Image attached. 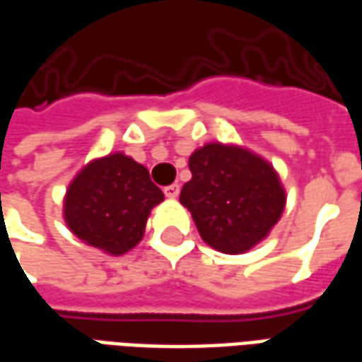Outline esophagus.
<instances>
[{"label": "esophagus", "mask_w": 362, "mask_h": 362, "mask_svg": "<svg viewBox=\"0 0 362 362\" xmlns=\"http://www.w3.org/2000/svg\"><path fill=\"white\" fill-rule=\"evenodd\" d=\"M178 194H180V186H178V184H170V186H166L165 188V196L170 197V199L178 197Z\"/></svg>", "instance_id": "1"}]
</instances>
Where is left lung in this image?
Returning <instances> with one entry per match:
<instances>
[{
    "mask_svg": "<svg viewBox=\"0 0 362 362\" xmlns=\"http://www.w3.org/2000/svg\"><path fill=\"white\" fill-rule=\"evenodd\" d=\"M188 165L192 180L182 188L180 204L211 248L243 254L277 225L287 194L266 158L238 145L207 143Z\"/></svg>",
    "mask_w": 362,
    "mask_h": 362,
    "instance_id": "1",
    "label": "left lung"
}]
</instances>
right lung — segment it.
I'll return each instance as SVG.
<instances>
[{
  "mask_svg": "<svg viewBox=\"0 0 362 362\" xmlns=\"http://www.w3.org/2000/svg\"><path fill=\"white\" fill-rule=\"evenodd\" d=\"M165 199L149 170L124 153L95 158L64 197V219L79 240L110 256L141 243L151 209Z\"/></svg>",
  "mask_w": 362,
  "mask_h": 362,
  "instance_id": "1",
  "label": "right lung"
}]
</instances>
